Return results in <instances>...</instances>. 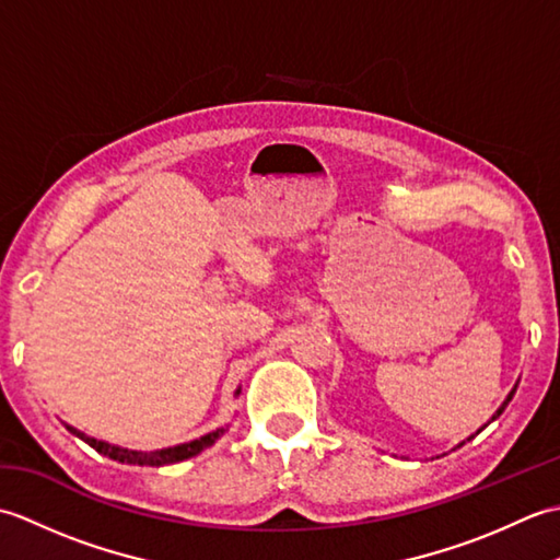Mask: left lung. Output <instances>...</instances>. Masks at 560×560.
I'll return each mask as SVG.
<instances>
[{"label": "left lung", "mask_w": 560, "mask_h": 560, "mask_svg": "<svg viewBox=\"0 0 560 560\" xmlns=\"http://www.w3.org/2000/svg\"><path fill=\"white\" fill-rule=\"evenodd\" d=\"M515 389H517V385H515L513 389H510V395H508V399H505V401L501 404V409H498V411L493 413V419H498V416H501V413L505 411V407H508V401H510V399H513V395H515ZM493 419H491V421H493ZM479 433H481V428H479V431H477V433H474V435H479ZM474 435H471V438H474ZM471 438H467V440H471ZM459 445H464V443H459ZM459 445H457V447H459Z\"/></svg>", "instance_id": "obj_1"}]
</instances>
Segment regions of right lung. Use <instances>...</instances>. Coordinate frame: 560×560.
Here are the masks:
<instances>
[{
    "mask_svg": "<svg viewBox=\"0 0 560 560\" xmlns=\"http://www.w3.org/2000/svg\"><path fill=\"white\" fill-rule=\"evenodd\" d=\"M235 395H241V387L235 389ZM67 431L74 433L77 438H81L83 443H89L93 450L101 452V455L110 457L115 462H122V464H139V467H163V464H175V462H183V459H189L199 455L201 450L211 447L217 440L229 431V425H221L217 428V431H211L207 435H201L197 440H189V443H183V445H175V447H163V450H153V452H141V450H127V447H117V445H110V443H103V440H96L91 438L86 433L77 431V428L67 425Z\"/></svg>",
    "mask_w": 560,
    "mask_h": 560,
    "instance_id": "1",
    "label": "right lung"
}]
</instances>
